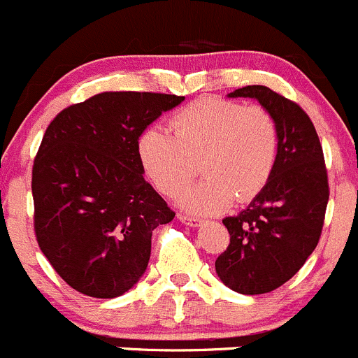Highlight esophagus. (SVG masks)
<instances>
[{"instance_id": "esophagus-1", "label": "esophagus", "mask_w": 358, "mask_h": 358, "mask_svg": "<svg viewBox=\"0 0 358 358\" xmlns=\"http://www.w3.org/2000/svg\"><path fill=\"white\" fill-rule=\"evenodd\" d=\"M178 217H179V221L182 222V224L191 226V228H196V226H200L201 222H203L200 217H191V215H184V214H179Z\"/></svg>"}]
</instances>
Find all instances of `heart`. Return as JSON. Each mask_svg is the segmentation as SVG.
Wrapping results in <instances>:
<instances>
[{
  "label": "heart",
  "mask_w": 358,
  "mask_h": 358,
  "mask_svg": "<svg viewBox=\"0 0 358 358\" xmlns=\"http://www.w3.org/2000/svg\"><path fill=\"white\" fill-rule=\"evenodd\" d=\"M174 136L150 127L137 139L144 174L162 194L176 193L196 174L203 179L179 194V205L194 214L224 210L235 200L247 203L266 187L280 153L277 120L261 106L221 97H200L171 120Z\"/></svg>",
  "instance_id": "b5f03b06"
}]
</instances>
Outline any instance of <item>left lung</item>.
<instances>
[{"label":"left lung","mask_w":358,"mask_h":358,"mask_svg":"<svg viewBox=\"0 0 358 358\" xmlns=\"http://www.w3.org/2000/svg\"><path fill=\"white\" fill-rule=\"evenodd\" d=\"M229 97L256 99L277 120L280 153L270 182L238 215L222 219L229 245L215 273L240 294H264L291 280L317 247L329 201L327 169L310 116L263 85Z\"/></svg>","instance_id":"8db88e82"}]
</instances>
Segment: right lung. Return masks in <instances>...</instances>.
Listing matches in <instances>:
<instances>
[{"label":"right lung","instance_id":"obj_1","mask_svg":"<svg viewBox=\"0 0 358 358\" xmlns=\"http://www.w3.org/2000/svg\"><path fill=\"white\" fill-rule=\"evenodd\" d=\"M182 101L104 92L62 109L48 125L33 165L34 231L74 291L118 298L146 271L153 229L176 214L143 178L137 139Z\"/></svg>","mask_w":358,"mask_h":358}]
</instances>
